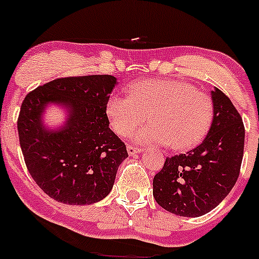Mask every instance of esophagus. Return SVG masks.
<instances>
[{
	"mask_svg": "<svg viewBox=\"0 0 259 259\" xmlns=\"http://www.w3.org/2000/svg\"><path fill=\"white\" fill-rule=\"evenodd\" d=\"M127 151H128V154H130V155H135V154L141 153L142 149L137 148V146H134V145H127Z\"/></svg>",
	"mask_w": 259,
	"mask_h": 259,
	"instance_id": "esophagus-1",
	"label": "esophagus"
}]
</instances>
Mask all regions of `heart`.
<instances>
[{"mask_svg": "<svg viewBox=\"0 0 259 259\" xmlns=\"http://www.w3.org/2000/svg\"><path fill=\"white\" fill-rule=\"evenodd\" d=\"M130 96L111 95L106 104L113 130L128 136L148 119L151 124L135 132L140 144L169 145L173 150H190L209 131L214 108L205 92L175 79H142L130 84Z\"/></svg>", "mask_w": 259, "mask_h": 259, "instance_id": "1", "label": "heart"}]
</instances>
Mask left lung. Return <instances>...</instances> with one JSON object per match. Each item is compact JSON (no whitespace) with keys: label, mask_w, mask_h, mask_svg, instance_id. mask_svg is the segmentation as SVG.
Wrapping results in <instances>:
<instances>
[{"label":"left lung","mask_w":259,"mask_h":259,"mask_svg":"<svg viewBox=\"0 0 259 259\" xmlns=\"http://www.w3.org/2000/svg\"><path fill=\"white\" fill-rule=\"evenodd\" d=\"M213 122L200 145L165 159L153 180L156 203L173 214L199 217L214 209L240 173L245 128L240 114L217 87L212 91Z\"/></svg>","instance_id":"left-lung-1"}]
</instances>
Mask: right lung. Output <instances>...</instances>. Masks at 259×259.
Returning <instances> with one entry per match:
<instances>
[{
  "mask_svg": "<svg viewBox=\"0 0 259 259\" xmlns=\"http://www.w3.org/2000/svg\"><path fill=\"white\" fill-rule=\"evenodd\" d=\"M117 84L113 75L58 78L25 96L18 118L24 162L50 198L84 205L113 189L118 167L128 156L124 142L109 128L106 104ZM49 103L68 108V119L47 130L41 114Z\"/></svg>",
  "mask_w": 259,
  "mask_h": 259,
  "instance_id": "1",
  "label": "right lung"
}]
</instances>
